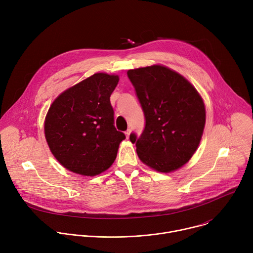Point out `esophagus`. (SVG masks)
<instances>
[{
	"mask_svg": "<svg viewBox=\"0 0 253 253\" xmlns=\"http://www.w3.org/2000/svg\"><path fill=\"white\" fill-rule=\"evenodd\" d=\"M130 133H131V130H130V129H128V130L125 132V136H126V138H127V139L129 138V136H130Z\"/></svg>",
	"mask_w": 253,
	"mask_h": 253,
	"instance_id": "esophagus-1",
	"label": "esophagus"
}]
</instances>
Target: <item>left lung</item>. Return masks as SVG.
<instances>
[{"label":"left lung","instance_id":"obj_1","mask_svg":"<svg viewBox=\"0 0 253 253\" xmlns=\"http://www.w3.org/2000/svg\"><path fill=\"white\" fill-rule=\"evenodd\" d=\"M145 117L137 137L130 134L140 160L159 172L189 161L205 125V107L196 89L177 72L160 65L127 72Z\"/></svg>","mask_w":253,"mask_h":253}]
</instances>
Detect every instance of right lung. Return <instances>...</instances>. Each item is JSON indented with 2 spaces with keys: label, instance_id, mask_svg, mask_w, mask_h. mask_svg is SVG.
Segmentation results:
<instances>
[{
  "label": "right lung",
  "instance_id": "obj_1",
  "mask_svg": "<svg viewBox=\"0 0 253 253\" xmlns=\"http://www.w3.org/2000/svg\"><path fill=\"white\" fill-rule=\"evenodd\" d=\"M117 75L96 73L69 88L52 103L45 137L55 158L68 170L95 176L116 159L125 134L114 126L110 96Z\"/></svg>",
  "mask_w": 253,
  "mask_h": 253
}]
</instances>
